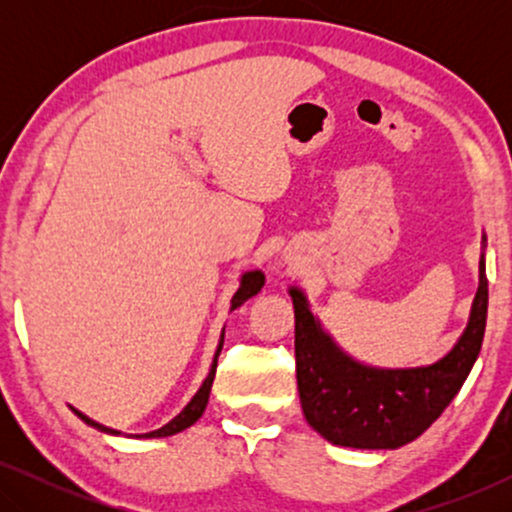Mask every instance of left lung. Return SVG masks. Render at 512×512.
I'll return each mask as SVG.
<instances>
[{
    "instance_id": "8db88e82",
    "label": "left lung",
    "mask_w": 512,
    "mask_h": 512,
    "mask_svg": "<svg viewBox=\"0 0 512 512\" xmlns=\"http://www.w3.org/2000/svg\"><path fill=\"white\" fill-rule=\"evenodd\" d=\"M289 293L296 312V377L303 415L328 443L354 450H396L422 436L459 394L485 338V254L480 256V284L466 331L443 359L422 368L391 370L354 361L321 328L305 293L296 286Z\"/></svg>"
}]
</instances>
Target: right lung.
I'll return each instance as SVG.
<instances>
[{"label":"right lung","mask_w":512,"mask_h":512,"mask_svg":"<svg viewBox=\"0 0 512 512\" xmlns=\"http://www.w3.org/2000/svg\"><path fill=\"white\" fill-rule=\"evenodd\" d=\"M265 284V275L261 270H251V272H244L242 279H240V289H237V293L233 296V300H230V310H237L242 303H247V300L251 296H256L258 291L263 289ZM223 333H226V328L221 331V340H219V347H216V354H214V361H212V368H209V375L205 377V382H202V387L198 389V394H195L191 398V403L186 405L184 410L179 412L177 417L172 419V422H167L165 426H160L158 431H149V433H135V438H165V436H174V433L184 431L188 429V426H193L198 419L202 417V412H205L207 408V401H209V391H212V382H214V375H216V361H219V354H221V347H223ZM76 415H79L83 422H86L88 426H93V429L102 431V433H111V436H121V431H114L109 429V426H102L93 422V419L83 415V412L74 410Z\"/></svg>","instance_id":"add662e5"}]
</instances>
